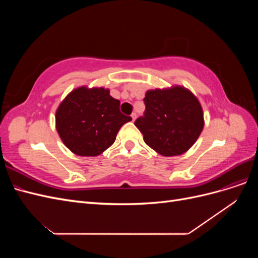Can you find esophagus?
Returning <instances> with one entry per match:
<instances>
[{
    "mask_svg": "<svg viewBox=\"0 0 258 258\" xmlns=\"http://www.w3.org/2000/svg\"><path fill=\"white\" fill-rule=\"evenodd\" d=\"M131 118H132V120L135 121L136 118H137V114H136V113H132V114H131Z\"/></svg>",
    "mask_w": 258,
    "mask_h": 258,
    "instance_id": "esophagus-1",
    "label": "esophagus"
}]
</instances>
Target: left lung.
Here are the masks:
<instances>
[{
	"instance_id": "8db88e82",
	"label": "left lung",
	"mask_w": 258,
	"mask_h": 258,
	"mask_svg": "<svg viewBox=\"0 0 258 258\" xmlns=\"http://www.w3.org/2000/svg\"><path fill=\"white\" fill-rule=\"evenodd\" d=\"M145 113L135 124L144 142L158 154L171 157L186 153L205 126L197 97L183 86L147 90Z\"/></svg>"
}]
</instances>
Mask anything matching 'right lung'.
<instances>
[{
	"label": "right lung",
	"mask_w": 258,
	"mask_h": 258,
	"mask_svg": "<svg viewBox=\"0 0 258 258\" xmlns=\"http://www.w3.org/2000/svg\"><path fill=\"white\" fill-rule=\"evenodd\" d=\"M120 101L110 89L81 86L72 90L56 111V129L72 153L95 157L107 150L123 123L132 118L119 111Z\"/></svg>",
	"instance_id": "1"
}]
</instances>
